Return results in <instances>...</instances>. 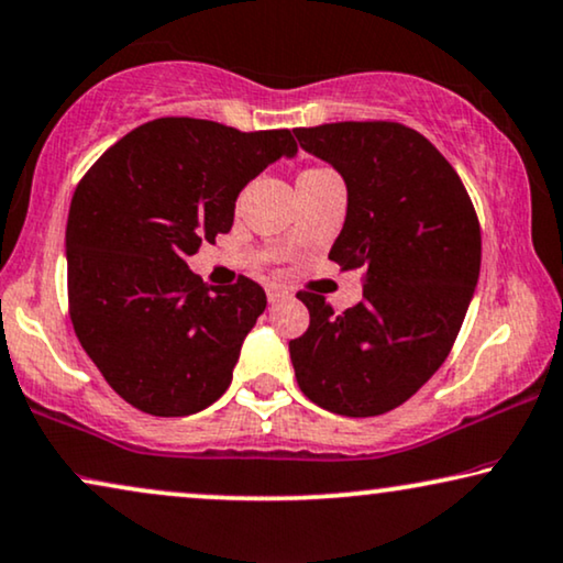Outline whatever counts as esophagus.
<instances>
[{"label": "esophagus", "mask_w": 563, "mask_h": 563, "mask_svg": "<svg viewBox=\"0 0 563 563\" xmlns=\"http://www.w3.org/2000/svg\"><path fill=\"white\" fill-rule=\"evenodd\" d=\"M266 297H268V302H279V299H284L287 297V289H282V287H276V284H272V287H266Z\"/></svg>", "instance_id": "34e87169"}]
</instances>
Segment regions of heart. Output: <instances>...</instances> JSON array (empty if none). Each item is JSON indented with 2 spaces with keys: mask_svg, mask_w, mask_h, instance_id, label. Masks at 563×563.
<instances>
[{
  "mask_svg": "<svg viewBox=\"0 0 563 563\" xmlns=\"http://www.w3.org/2000/svg\"><path fill=\"white\" fill-rule=\"evenodd\" d=\"M325 175H333V170H328V167H308V170L299 173L297 184H305V180H318V178H325Z\"/></svg>",
  "mask_w": 563,
  "mask_h": 563,
  "instance_id": "b5f03b06",
  "label": "heart"
}]
</instances>
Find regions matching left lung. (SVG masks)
I'll use <instances>...</instances> for the list:
<instances>
[{
	"mask_svg": "<svg viewBox=\"0 0 563 563\" xmlns=\"http://www.w3.org/2000/svg\"><path fill=\"white\" fill-rule=\"evenodd\" d=\"M295 136L346 184V219L328 258L367 274L362 302L341 316L299 291L310 328L289 341L295 377L325 411L379 416L406 404L455 344L481 272L476 211L419 131L341 121Z\"/></svg>",
	"mask_w": 563,
	"mask_h": 563,
	"instance_id": "1",
	"label": "left lung"
}]
</instances>
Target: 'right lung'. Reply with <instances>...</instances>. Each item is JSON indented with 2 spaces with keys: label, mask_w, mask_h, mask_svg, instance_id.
Instances as JSON below:
<instances>
[{
  "label": "right lung",
  "mask_w": 563,
  "mask_h": 563,
  "mask_svg": "<svg viewBox=\"0 0 563 563\" xmlns=\"http://www.w3.org/2000/svg\"><path fill=\"white\" fill-rule=\"evenodd\" d=\"M287 129L157 119L100 155L71 196L69 316L108 385L139 411L188 416L232 383L266 291L207 287L186 258L230 232L238 194L279 157Z\"/></svg>",
  "instance_id": "obj_1"
}]
</instances>
